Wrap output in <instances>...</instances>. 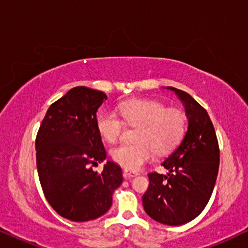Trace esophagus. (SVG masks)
I'll list each match as a JSON object with an SVG mask.
<instances>
[{"label": "esophagus", "mask_w": 248, "mask_h": 248, "mask_svg": "<svg viewBox=\"0 0 248 248\" xmlns=\"http://www.w3.org/2000/svg\"><path fill=\"white\" fill-rule=\"evenodd\" d=\"M138 175H139L138 171H131V170H128V169H124V171H123L124 178H126V179L132 178V177H134V176H138Z\"/></svg>", "instance_id": "1"}]
</instances>
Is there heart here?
<instances>
[{
    "mask_svg": "<svg viewBox=\"0 0 248 248\" xmlns=\"http://www.w3.org/2000/svg\"><path fill=\"white\" fill-rule=\"evenodd\" d=\"M117 113L100 111L96 126L104 140L116 141L124 124L138 126L134 133L135 143H120L111 148L110 155L125 169L138 170L154 159L155 151L165 155L172 150L184 137L186 120L178 109H167L155 100H127L117 106Z\"/></svg>",
    "mask_w": 248,
    "mask_h": 248,
    "instance_id": "heart-1",
    "label": "heart"
}]
</instances>
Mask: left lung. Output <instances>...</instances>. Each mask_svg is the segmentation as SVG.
<instances>
[{
    "mask_svg": "<svg viewBox=\"0 0 248 248\" xmlns=\"http://www.w3.org/2000/svg\"><path fill=\"white\" fill-rule=\"evenodd\" d=\"M167 89L175 91L184 104L188 126L181 144L161 164L168 174H148L150 184L142 203L155 221L181 226L195 219L208 204L218 175L220 150L204 108L185 91Z\"/></svg>",
    "mask_w": 248,
    "mask_h": 248,
    "instance_id": "1",
    "label": "left lung"
}]
</instances>
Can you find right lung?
<instances>
[{
  "instance_id": "obj_1",
  "label": "right lung",
  "mask_w": 248,
  "mask_h": 248,
  "mask_svg": "<svg viewBox=\"0 0 248 248\" xmlns=\"http://www.w3.org/2000/svg\"><path fill=\"white\" fill-rule=\"evenodd\" d=\"M107 99L103 91L72 88L50 105L36 137L39 182L47 202L63 218L83 222L109 210L113 193L123 182L122 169L107 161L97 130V110Z\"/></svg>"
}]
</instances>
